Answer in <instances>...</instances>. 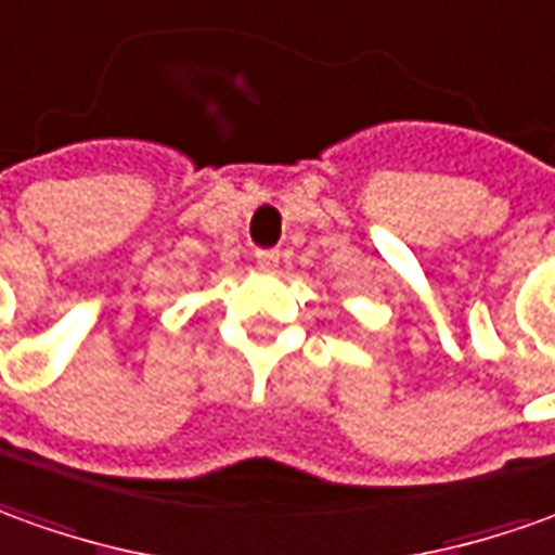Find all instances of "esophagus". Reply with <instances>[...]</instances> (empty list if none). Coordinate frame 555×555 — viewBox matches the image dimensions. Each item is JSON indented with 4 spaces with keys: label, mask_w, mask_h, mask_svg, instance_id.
Segmentation results:
<instances>
[{
    "label": "esophagus",
    "mask_w": 555,
    "mask_h": 555,
    "mask_svg": "<svg viewBox=\"0 0 555 555\" xmlns=\"http://www.w3.org/2000/svg\"><path fill=\"white\" fill-rule=\"evenodd\" d=\"M278 259H281V254H278V250H256V266H259V269H274V266H278Z\"/></svg>",
    "instance_id": "34e87169"
}]
</instances>
